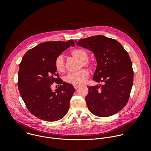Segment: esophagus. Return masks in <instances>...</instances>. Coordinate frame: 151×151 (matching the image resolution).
I'll list each match as a JSON object with an SVG mask.
<instances>
[{"label": "esophagus", "mask_w": 151, "mask_h": 151, "mask_svg": "<svg viewBox=\"0 0 151 151\" xmlns=\"http://www.w3.org/2000/svg\"><path fill=\"white\" fill-rule=\"evenodd\" d=\"M73 87L75 88V89H77L79 87H81L80 85H73Z\"/></svg>", "instance_id": "obj_1"}]
</instances>
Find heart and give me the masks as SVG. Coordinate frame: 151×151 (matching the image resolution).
Instances as JSON below:
<instances>
[{
	"label": "heart",
	"instance_id": "1",
	"mask_svg": "<svg viewBox=\"0 0 151 151\" xmlns=\"http://www.w3.org/2000/svg\"><path fill=\"white\" fill-rule=\"evenodd\" d=\"M71 54L73 57L81 60V66H87L90 65V61L87 60L89 55L87 51L82 48H75L71 51ZM54 66L56 70L58 73H63L65 70L64 58L62 54H60L56 57L54 62ZM88 76V71L87 69H82L79 72L68 74L64 78V81L69 83L79 85L84 83L87 81Z\"/></svg>",
	"mask_w": 151,
	"mask_h": 151
}]
</instances>
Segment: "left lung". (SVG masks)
<instances>
[{"label":"left lung","mask_w":151,"mask_h":151,"mask_svg":"<svg viewBox=\"0 0 151 151\" xmlns=\"http://www.w3.org/2000/svg\"><path fill=\"white\" fill-rule=\"evenodd\" d=\"M75 42L93 52L97 66L93 80L104 82L88 87L85 101L89 111L100 117L119 112L128 100L133 83L132 63L128 52L119 42L102 35Z\"/></svg>","instance_id":"8db88e82"}]
</instances>
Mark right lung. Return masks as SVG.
Returning a JSON list of instances; mask_svg holds the SVG:
<instances>
[{"mask_svg": "<svg viewBox=\"0 0 151 151\" xmlns=\"http://www.w3.org/2000/svg\"><path fill=\"white\" fill-rule=\"evenodd\" d=\"M70 45L75 46L73 40L42 43L29 50L19 64V94L30 112L42 120L56 121L68 112L75 88L72 84L56 78L58 74L54 62ZM54 81L61 85L52 91L50 86Z\"/></svg>", "mask_w": 151, "mask_h": 151, "instance_id": "right-lung-1", "label": "right lung"}]
</instances>
